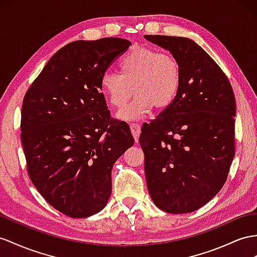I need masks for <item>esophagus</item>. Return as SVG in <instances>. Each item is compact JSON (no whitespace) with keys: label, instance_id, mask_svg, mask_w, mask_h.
<instances>
[{"label":"esophagus","instance_id":"1","mask_svg":"<svg viewBox=\"0 0 257 257\" xmlns=\"http://www.w3.org/2000/svg\"><path fill=\"white\" fill-rule=\"evenodd\" d=\"M130 129H131V133H133V135H134V138H135L136 142H138V140H139L140 133H141L140 123H131L130 124Z\"/></svg>","mask_w":257,"mask_h":257}]
</instances>
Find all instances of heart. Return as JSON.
Wrapping results in <instances>:
<instances>
[{
	"mask_svg": "<svg viewBox=\"0 0 257 257\" xmlns=\"http://www.w3.org/2000/svg\"><path fill=\"white\" fill-rule=\"evenodd\" d=\"M119 74L105 72L101 90L115 108H121L133 96L128 106L117 117L124 121L141 119L156 109H165L176 100L181 87V66L172 54L152 48L133 47L118 62Z\"/></svg>",
	"mask_w": 257,
	"mask_h": 257,
	"instance_id": "1",
	"label": "heart"
}]
</instances>
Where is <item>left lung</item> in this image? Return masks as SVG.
Returning <instances> with one entry per match:
<instances>
[{
  "instance_id": "8db88e82",
  "label": "left lung",
  "mask_w": 257,
  "mask_h": 257,
  "mask_svg": "<svg viewBox=\"0 0 257 257\" xmlns=\"http://www.w3.org/2000/svg\"><path fill=\"white\" fill-rule=\"evenodd\" d=\"M144 38L169 51L182 74L176 100L141 129L148 190L164 212L191 213L227 180L234 156V94L219 66L194 41Z\"/></svg>"
}]
</instances>
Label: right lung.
<instances>
[{
    "mask_svg": "<svg viewBox=\"0 0 257 257\" xmlns=\"http://www.w3.org/2000/svg\"><path fill=\"white\" fill-rule=\"evenodd\" d=\"M130 44L102 38L65 45L25 94L21 138L29 177L50 205L71 218L105 207L111 168L135 143L128 123L110 118L100 84Z\"/></svg>",
    "mask_w": 257,
    "mask_h": 257,
    "instance_id": "add662e5",
    "label": "right lung"
}]
</instances>
